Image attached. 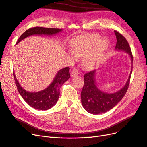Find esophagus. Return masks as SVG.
Returning a JSON list of instances; mask_svg holds the SVG:
<instances>
[{"label":"esophagus","instance_id":"esophagus-1","mask_svg":"<svg viewBox=\"0 0 147 147\" xmlns=\"http://www.w3.org/2000/svg\"><path fill=\"white\" fill-rule=\"evenodd\" d=\"M79 74L78 70L77 69H73L71 71V74H70V75H71L72 77H75L76 76H78Z\"/></svg>","mask_w":147,"mask_h":147}]
</instances>
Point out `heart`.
Here are the masks:
<instances>
[{"label":"heart","mask_w":147,"mask_h":147,"mask_svg":"<svg viewBox=\"0 0 147 147\" xmlns=\"http://www.w3.org/2000/svg\"><path fill=\"white\" fill-rule=\"evenodd\" d=\"M101 38L97 34H86L75 37L70 42L69 55L72 59L82 57V63L84 67H94L100 61L109 42L106 38Z\"/></svg>","instance_id":"heart-1"}]
</instances>
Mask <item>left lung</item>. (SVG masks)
Here are the masks:
<instances>
[{
    "instance_id": "8db88e82",
    "label": "left lung",
    "mask_w": 147,
    "mask_h": 147,
    "mask_svg": "<svg viewBox=\"0 0 147 147\" xmlns=\"http://www.w3.org/2000/svg\"><path fill=\"white\" fill-rule=\"evenodd\" d=\"M117 39L115 51L124 52L128 53L133 65V55L129 44L122 34L114 31ZM132 67L125 84L120 90L114 93H107L100 90L96 82V70L89 72L84 75V86L81 92L82 103L87 112L92 114H99L107 112L117 105L124 97L128 90Z\"/></svg>"
}]
</instances>
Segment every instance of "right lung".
Masks as SVG:
<instances>
[{"mask_svg":"<svg viewBox=\"0 0 147 147\" xmlns=\"http://www.w3.org/2000/svg\"><path fill=\"white\" fill-rule=\"evenodd\" d=\"M63 32L62 29L44 28L36 27L26 30L20 38L16 43L18 44L22 40L27 37L38 35H47L52 36ZM69 67L60 69L55 75L52 82L44 89L38 92H30L24 89L19 84L14 72L15 83L17 86L19 93L24 101L30 106L36 109L47 110L57 103L60 94V88L62 85L70 78Z\"/></svg>","mask_w":147,"mask_h":147,"instance_id":"right-lung-1","label":"right lung"}]
</instances>
